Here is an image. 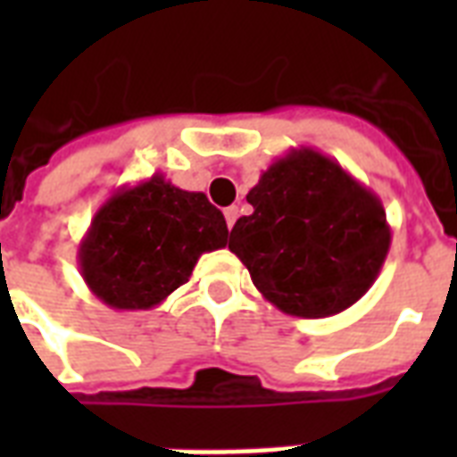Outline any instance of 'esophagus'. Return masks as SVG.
<instances>
[{"instance_id": "34e87169", "label": "esophagus", "mask_w": 457, "mask_h": 457, "mask_svg": "<svg viewBox=\"0 0 457 457\" xmlns=\"http://www.w3.org/2000/svg\"><path fill=\"white\" fill-rule=\"evenodd\" d=\"M237 218H239V208H237V206L225 208V220H228V228L229 229H232V225H235Z\"/></svg>"}]
</instances>
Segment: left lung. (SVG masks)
<instances>
[{"label": "left lung", "mask_w": 457, "mask_h": 457, "mask_svg": "<svg viewBox=\"0 0 457 457\" xmlns=\"http://www.w3.org/2000/svg\"><path fill=\"white\" fill-rule=\"evenodd\" d=\"M253 213L229 232V251L279 311L329 318L365 296L382 270L391 228L379 196L325 154L278 158L246 194Z\"/></svg>", "instance_id": "1"}]
</instances>
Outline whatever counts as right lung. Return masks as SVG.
Segmentation results:
<instances>
[{
  "instance_id": "add662e5",
  "label": "right lung",
  "mask_w": 457,
  "mask_h": 457,
  "mask_svg": "<svg viewBox=\"0 0 457 457\" xmlns=\"http://www.w3.org/2000/svg\"><path fill=\"white\" fill-rule=\"evenodd\" d=\"M228 222L201 192L163 175L120 187L78 246L85 285L116 311H149L192 275L201 253L228 244Z\"/></svg>"
}]
</instances>
